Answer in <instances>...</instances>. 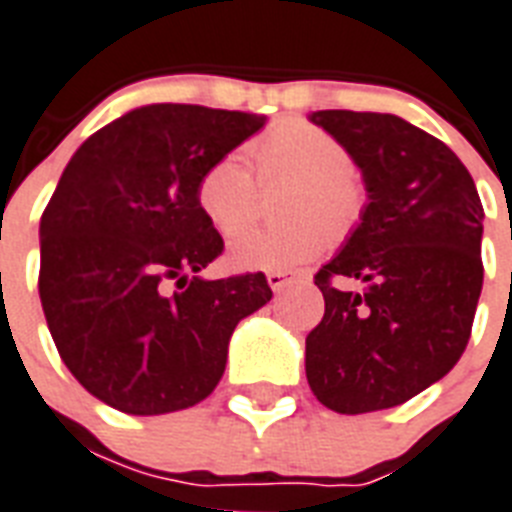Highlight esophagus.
I'll use <instances>...</instances> for the list:
<instances>
[{
	"instance_id": "obj_1",
	"label": "esophagus",
	"mask_w": 512,
	"mask_h": 512,
	"mask_svg": "<svg viewBox=\"0 0 512 512\" xmlns=\"http://www.w3.org/2000/svg\"><path fill=\"white\" fill-rule=\"evenodd\" d=\"M297 276H289V273H268V287L273 289V292H281V289H287L289 284H295Z\"/></svg>"
}]
</instances>
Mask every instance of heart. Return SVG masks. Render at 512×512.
<instances>
[{
    "mask_svg": "<svg viewBox=\"0 0 512 512\" xmlns=\"http://www.w3.org/2000/svg\"><path fill=\"white\" fill-rule=\"evenodd\" d=\"M257 177H295L281 217L287 223L252 228L228 244V263L236 271L284 273L311 263L348 236L364 217L366 185L350 167L348 148L335 135L305 119H284L249 143ZM196 204L223 236L241 231L257 212V183L239 154H223L196 180Z\"/></svg>",
    "mask_w": 512,
    "mask_h": 512,
    "instance_id": "1",
    "label": "heart"
}]
</instances>
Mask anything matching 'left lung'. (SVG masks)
I'll use <instances>...</instances> for the list:
<instances>
[{
    "label": "left lung",
    "mask_w": 512,
    "mask_h": 512,
    "mask_svg": "<svg viewBox=\"0 0 512 512\" xmlns=\"http://www.w3.org/2000/svg\"><path fill=\"white\" fill-rule=\"evenodd\" d=\"M364 175L366 209L316 273L324 319L305 337L313 396L340 414L390 409L438 382L470 340L484 287V207L452 148L393 114L316 111ZM335 278H358L361 293Z\"/></svg>",
    "instance_id": "obj_1"
}]
</instances>
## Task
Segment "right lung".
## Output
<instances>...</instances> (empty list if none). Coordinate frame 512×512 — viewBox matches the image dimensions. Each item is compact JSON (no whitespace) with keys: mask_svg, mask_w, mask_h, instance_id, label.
Returning <instances> with one entry per match:
<instances>
[{"mask_svg":"<svg viewBox=\"0 0 512 512\" xmlns=\"http://www.w3.org/2000/svg\"><path fill=\"white\" fill-rule=\"evenodd\" d=\"M265 116L156 103L84 140L39 223V297L63 364L103 404L167 414L215 390L233 329L273 297L263 273L207 281L223 236L196 180Z\"/></svg>","mask_w":512,"mask_h":512,"instance_id":"obj_1","label":"right lung"}]
</instances>
